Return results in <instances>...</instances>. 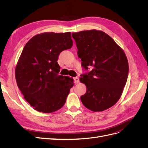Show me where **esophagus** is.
<instances>
[{"label":"esophagus","instance_id":"1","mask_svg":"<svg viewBox=\"0 0 148 148\" xmlns=\"http://www.w3.org/2000/svg\"><path fill=\"white\" fill-rule=\"evenodd\" d=\"M73 80H74V83H75V84H78V83H79V77H75V78H73Z\"/></svg>","mask_w":148,"mask_h":148}]
</instances>
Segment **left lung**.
I'll return each mask as SVG.
<instances>
[{
    "mask_svg": "<svg viewBox=\"0 0 148 148\" xmlns=\"http://www.w3.org/2000/svg\"><path fill=\"white\" fill-rule=\"evenodd\" d=\"M82 66L87 71L80 82L86 86L81 96L83 105L94 112L110 108L122 95L128 75V63L124 52L114 40L101 31L72 33ZM91 66L92 71H88Z\"/></svg>",
    "mask_w": 148,
    "mask_h": 148,
    "instance_id": "left-lung-1",
    "label": "left lung"
}]
</instances>
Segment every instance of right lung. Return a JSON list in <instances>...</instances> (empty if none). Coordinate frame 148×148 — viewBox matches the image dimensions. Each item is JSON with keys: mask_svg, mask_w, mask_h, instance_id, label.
Here are the masks:
<instances>
[{"mask_svg": "<svg viewBox=\"0 0 148 148\" xmlns=\"http://www.w3.org/2000/svg\"><path fill=\"white\" fill-rule=\"evenodd\" d=\"M73 46L71 33L37 34L26 43L15 69L18 87L35 110L51 113L66 102L72 78L59 75L60 52Z\"/></svg>", "mask_w": 148, "mask_h": 148, "instance_id": "obj_1", "label": "right lung"}]
</instances>
